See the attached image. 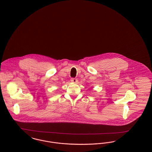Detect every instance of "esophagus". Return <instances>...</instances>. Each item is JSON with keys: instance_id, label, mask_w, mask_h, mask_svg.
<instances>
[{"instance_id": "esophagus-1", "label": "esophagus", "mask_w": 152, "mask_h": 152, "mask_svg": "<svg viewBox=\"0 0 152 152\" xmlns=\"http://www.w3.org/2000/svg\"><path fill=\"white\" fill-rule=\"evenodd\" d=\"M71 81V82L74 83H76L77 82V80L76 79H75V78H72Z\"/></svg>"}]
</instances>
